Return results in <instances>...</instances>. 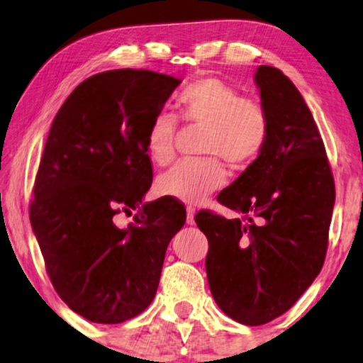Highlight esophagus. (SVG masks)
Wrapping results in <instances>:
<instances>
[{"instance_id": "obj_1", "label": "esophagus", "mask_w": 363, "mask_h": 363, "mask_svg": "<svg viewBox=\"0 0 363 363\" xmlns=\"http://www.w3.org/2000/svg\"><path fill=\"white\" fill-rule=\"evenodd\" d=\"M186 225H195V210L190 206L186 208Z\"/></svg>"}]
</instances>
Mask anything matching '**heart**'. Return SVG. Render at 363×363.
Wrapping results in <instances>:
<instances>
[{
    "label": "heart",
    "mask_w": 363,
    "mask_h": 363,
    "mask_svg": "<svg viewBox=\"0 0 363 363\" xmlns=\"http://www.w3.org/2000/svg\"><path fill=\"white\" fill-rule=\"evenodd\" d=\"M178 118L188 125L205 128L201 153L210 155L196 162L177 163L157 180L163 196L188 205L205 201L226 183L220 157L235 168H246L266 150L271 121L257 97L241 96L236 87L220 77H201L177 97ZM177 121L160 112L152 118L145 135V150L155 165H168L175 158Z\"/></svg>",
    "instance_id": "b5f03b06"
}]
</instances>
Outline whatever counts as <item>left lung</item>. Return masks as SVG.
Instances as JSON below:
<instances>
[{
  "mask_svg": "<svg viewBox=\"0 0 363 363\" xmlns=\"http://www.w3.org/2000/svg\"><path fill=\"white\" fill-rule=\"evenodd\" d=\"M271 121L266 150L218 201L241 218L208 210L195 221L208 238L206 276L233 320L261 325L289 311L324 264L335 185L319 128L279 69L255 74Z\"/></svg>",
  "mask_w": 363,
  "mask_h": 363,
  "instance_id": "1",
  "label": "left lung"
}]
</instances>
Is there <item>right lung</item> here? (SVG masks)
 <instances>
[{
    "instance_id": "right-lung-1",
    "label": "right lung",
    "mask_w": 363,
    "mask_h": 363,
    "mask_svg": "<svg viewBox=\"0 0 363 363\" xmlns=\"http://www.w3.org/2000/svg\"><path fill=\"white\" fill-rule=\"evenodd\" d=\"M182 81L143 69L86 79L54 117L29 220L59 297L97 324H121L155 297L168 242L185 225L177 200L142 203L152 185L145 135ZM139 208L121 230L113 216Z\"/></svg>"
}]
</instances>
